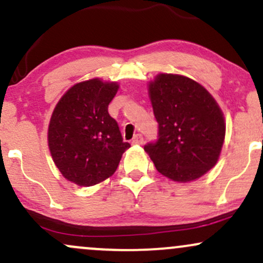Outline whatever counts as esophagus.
Here are the masks:
<instances>
[{
	"label": "esophagus",
	"instance_id": "obj_1",
	"mask_svg": "<svg viewBox=\"0 0 263 263\" xmlns=\"http://www.w3.org/2000/svg\"><path fill=\"white\" fill-rule=\"evenodd\" d=\"M143 143V136L137 134L135 136L134 138H132V144H142Z\"/></svg>",
	"mask_w": 263,
	"mask_h": 263
}]
</instances>
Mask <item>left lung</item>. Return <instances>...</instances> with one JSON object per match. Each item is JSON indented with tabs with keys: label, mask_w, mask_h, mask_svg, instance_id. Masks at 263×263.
Listing matches in <instances>:
<instances>
[{
	"label": "left lung",
	"mask_w": 263,
	"mask_h": 263,
	"mask_svg": "<svg viewBox=\"0 0 263 263\" xmlns=\"http://www.w3.org/2000/svg\"><path fill=\"white\" fill-rule=\"evenodd\" d=\"M158 138L144 146L157 171L174 182L204 176L218 162L225 120L218 102L197 81L159 74L149 83Z\"/></svg>",
	"instance_id": "1"
}]
</instances>
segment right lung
Listing matches in <instances>:
<instances>
[{"label": "right lung", "instance_id": "obj_1", "mask_svg": "<svg viewBox=\"0 0 263 263\" xmlns=\"http://www.w3.org/2000/svg\"><path fill=\"white\" fill-rule=\"evenodd\" d=\"M116 83L91 79L75 84L62 96L48 128V146L63 177L80 186H91L111 177L129 148L123 142L108 104Z\"/></svg>", "mask_w": 263, "mask_h": 263}]
</instances>
